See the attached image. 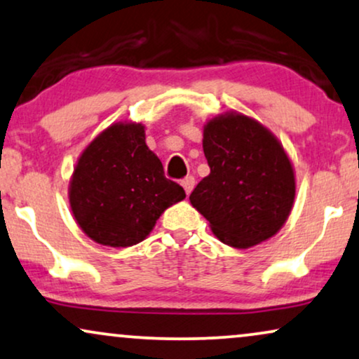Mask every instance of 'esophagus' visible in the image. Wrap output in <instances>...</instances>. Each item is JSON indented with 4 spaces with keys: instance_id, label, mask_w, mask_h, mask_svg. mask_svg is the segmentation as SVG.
Returning a JSON list of instances; mask_svg holds the SVG:
<instances>
[{
    "instance_id": "1",
    "label": "esophagus",
    "mask_w": 359,
    "mask_h": 359,
    "mask_svg": "<svg viewBox=\"0 0 359 359\" xmlns=\"http://www.w3.org/2000/svg\"><path fill=\"white\" fill-rule=\"evenodd\" d=\"M181 186H183V188H184L186 194H189L191 191H193V188H194V178H193V176H186V178L181 181Z\"/></svg>"
}]
</instances>
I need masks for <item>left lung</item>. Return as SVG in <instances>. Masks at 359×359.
<instances>
[{
    "label": "left lung",
    "instance_id": "8db88e82",
    "mask_svg": "<svg viewBox=\"0 0 359 359\" xmlns=\"http://www.w3.org/2000/svg\"><path fill=\"white\" fill-rule=\"evenodd\" d=\"M209 173L191 193L212 234L236 249L276 236L295 199V173L282 143L257 120L226 111L204 125Z\"/></svg>",
    "mask_w": 359,
    "mask_h": 359
}]
</instances>
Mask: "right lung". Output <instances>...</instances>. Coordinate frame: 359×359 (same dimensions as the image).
Instances as JSON below:
<instances>
[{"label":"right lung","mask_w":359,"mask_h":359,"mask_svg":"<svg viewBox=\"0 0 359 359\" xmlns=\"http://www.w3.org/2000/svg\"><path fill=\"white\" fill-rule=\"evenodd\" d=\"M186 198L137 122L110 125L79 156L69 184L77 224L97 244L130 248L150 234L158 217Z\"/></svg>","instance_id":"1"}]
</instances>
